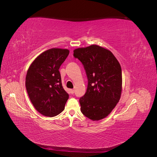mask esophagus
<instances>
[{"label": "esophagus", "mask_w": 157, "mask_h": 157, "mask_svg": "<svg viewBox=\"0 0 157 157\" xmlns=\"http://www.w3.org/2000/svg\"><path fill=\"white\" fill-rule=\"evenodd\" d=\"M70 91H71V94H73L75 93V90H74V89H71Z\"/></svg>", "instance_id": "1"}]
</instances>
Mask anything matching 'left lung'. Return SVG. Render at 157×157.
I'll use <instances>...</instances> for the list:
<instances>
[{"instance_id":"1","label":"left lung","mask_w":157,"mask_h":157,"mask_svg":"<svg viewBox=\"0 0 157 157\" xmlns=\"http://www.w3.org/2000/svg\"><path fill=\"white\" fill-rule=\"evenodd\" d=\"M86 71L88 87L79 99L80 111L92 121L107 117L119 101L122 92L121 65L112 52L98 45L75 49Z\"/></svg>"}]
</instances>
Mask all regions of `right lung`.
I'll return each instance as SVG.
<instances>
[{"instance_id": "right-lung-1", "label": "right lung", "mask_w": 157, "mask_h": 157, "mask_svg": "<svg viewBox=\"0 0 157 157\" xmlns=\"http://www.w3.org/2000/svg\"><path fill=\"white\" fill-rule=\"evenodd\" d=\"M69 54V50L51 48L42 52L28 69L25 86L30 100L42 115L52 117L65 109L69 94L61 84L59 69Z\"/></svg>"}]
</instances>
